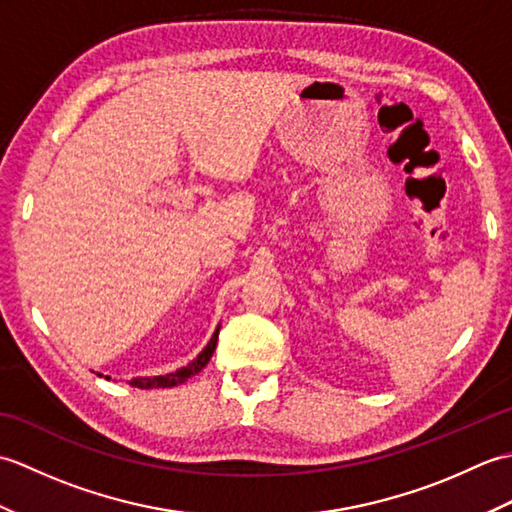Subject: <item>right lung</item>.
Wrapping results in <instances>:
<instances>
[{
  "label": "right lung",
  "mask_w": 512,
  "mask_h": 512,
  "mask_svg": "<svg viewBox=\"0 0 512 512\" xmlns=\"http://www.w3.org/2000/svg\"><path fill=\"white\" fill-rule=\"evenodd\" d=\"M217 334H220V325H217V330L213 332L211 341L206 343V347L198 354V358H193L189 365H184V367L176 369V372L165 374V376H140V378H132V380H129V385L138 387V389H156V387H176V385L187 383L191 376L200 374L202 367H206V363L211 361V356L215 352V345H217Z\"/></svg>",
  "instance_id": "right-lung-1"
}]
</instances>
